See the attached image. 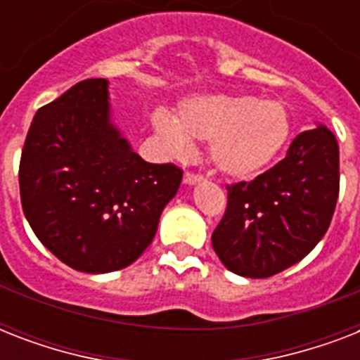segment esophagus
Instances as JSON below:
<instances>
[{
  "label": "esophagus",
  "instance_id": "obj_1",
  "mask_svg": "<svg viewBox=\"0 0 360 360\" xmlns=\"http://www.w3.org/2000/svg\"><path fill=\"white\" fill-rule=\"evenodd\" d=\"M203 177L202 175H198V174H191V172H186L185 177H183V183L185 185H196V183H200Z\"/></svg>",
  "mask_w": 360,
  "mask_h": 360
}]
</instances>
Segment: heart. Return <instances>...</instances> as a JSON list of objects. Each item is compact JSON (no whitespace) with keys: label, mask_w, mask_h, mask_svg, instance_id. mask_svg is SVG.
Here are the masks:
<instances>
[{"label":"heart","mask_w":360,"mask_h":360,"mask_svg":"<svg viewBox=\"0 0 360 360\" xmlns=\"http://www.w3.org/2000/svg\"><path fill=\"white\" fill-rule=\"evenodd\" d=\"M151 123L177 157L191 151L192 140L209 141L214 168L233 179H250L265 172L291 136L284 104L250 95H194L179 104L175 120L166 112H155Z\"/></svg>","instance_id":"obj_1"}]
</instances>
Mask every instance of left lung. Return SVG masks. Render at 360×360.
I'll list each match as a JSON object with an SVG mask.
<instances>
[{
  "mask_svg": "<svg viewBox=\"0 0 360 360\" xmlns=\"http://www.w3.org/2000/svg\"><path fill=\"white\" fill-rule=\"evenodd\" d=\"M340 191V155L325 124L291 141L285 158L250 183L228 186L211 243L231 273L267 278L308 256L329 230Z\"/></svg>",
  "mask_w": 360,
  "mask_h": 360,
  "instance_id": "8db88e82",
  "label": "left lung"
}]
</instances>
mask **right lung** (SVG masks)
Here are the masks:
<instances>
[{
    "label": "right lung",
    "mask_w": 360,
    "mask_h": 360,
    "mask_svg": "<svg viewBox=\"0 0 360 360\" xmlns=\"http://www.w3.org/2000/svg\"><path fill=\"white\" fill-rule=\"evenodd\" d=\"M108 80L76 84L31 121L20 198L31 230L69 267H129L151 245L183 172L146 162L112 121Z\"/></svg>",
    "instance_id": "add662e5"
}]
</instances>
